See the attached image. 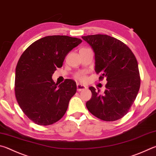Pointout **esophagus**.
I'll list each match as a JSON object with an SVG mask.
<instances>
[{"label":"esophagus","mask_w":156,"mask_h":156,"mask_svg":"<svg viewBox=\"0 0 156 156\" xmlns=\"http://www.w3.org/2000/svg\"><path fill=\"white\" fill-rule=\"evenodd\" d=\"M87 89V87L83 85L80 83H77V90L78 91H81V90H85Z\"/></svg>","instance_id":"1"}]
</instances>
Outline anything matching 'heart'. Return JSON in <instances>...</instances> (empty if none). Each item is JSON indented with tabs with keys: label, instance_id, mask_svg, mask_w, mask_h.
I'll use <instances>...</instances> for the list:
<instances>
[{
	"label": "heart",
	"instance_id": "b5f03b06",
	"mask_svg": "<svg viewBox=\"0 0 156 156\" xmlns=\"http://www.w3.org/2000/svg\"><path fill=\"white\" fill-rule=\"evenodd\" d=\"M75 78L77 79L78 80L83 82V83H84L87 80V76L85 75V73L83 72L81 73H78L75 76Z\"/></svg>",
	"mask_w": 156,
	"mask_h": 156
}]
</instances>
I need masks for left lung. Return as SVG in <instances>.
Returning a JSON list of instances; mask_svg holds the SVG:
<instances>
[{
    "mask_svg": "<svg viewBox=\"0 0 156 156\" xmlns=\"http://www.w3.org/2000/svg\"><path fill=\"white\" fill-rule=\"evenodd\" d=\"M95 53V70L99 79L106 78L104 95L90 87L92 98L87 101L89 111L106 121L120 119L129 111L140 85L137 60L128 46L107 35L82 37Z\"/></svg>",
    "mask_w": 156,
    "mask_h": 156,
    "instance_id": "obj_1",
    "label": "left lung"
}]
</instances>
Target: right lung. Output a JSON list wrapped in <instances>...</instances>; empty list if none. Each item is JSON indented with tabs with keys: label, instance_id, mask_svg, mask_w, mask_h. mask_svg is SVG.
I'll return each instance as SVG.
<instances>
[{
	"label": "right lung",
	"instance_id": "add662e5",
	"mask_svg": "<svg viewBox=\"0 0 156 156\" xmlns=\"http://www.w3.org/2000/svg\"><path fill=\"white\" fill-rule=\"evenodd\" d=\"M81 42L66 35L46 36L30 45L20 58L16 68V98L23 112L37 125H52L66 112L76 83L66 79L58 85L52 76Z\"/></svg>",
	"mask_w": 156,
	"mask_h": 156
}]
</instances>
